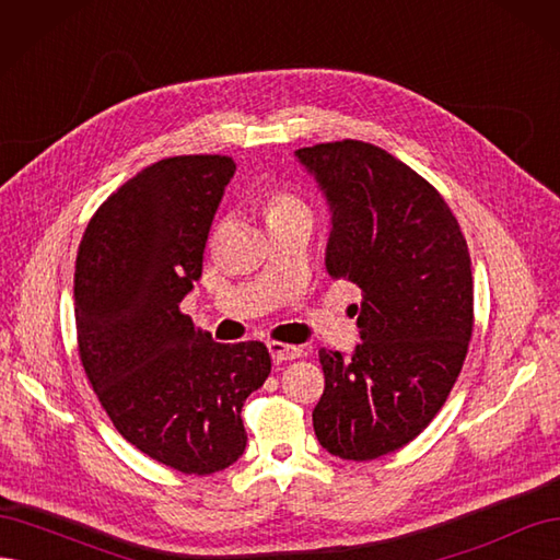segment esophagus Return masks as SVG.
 I'll list each match as a JSON object with an SVG mask.
<instances>
[{
  "label": "esophagus",
  "instance_id": "esophagus-1",
  "mask_svg": "<svg viewBox=\"0 0 560 560\" xmlns=\"http://www.w3.org/2000/svg\"><path fill=\"white\" fill-rule=\"evenodd\" d=\"M268 352H270V358H273L278 364L287 362V360L301 358V348L290 346V343H280V341H270L268 343Z\"/></svg>",
  "mask_w": 560,
  "mask_h": 560
}]
</instances>
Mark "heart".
Returning <instances> with one entry per match:
<instances>
[{
  "instance_id": "obj_1",
  "label": "heart",
  "mask_w": 560,
  "mask_h": 560,
  "mask_svg": "<svg viewBox=\"0 0 560 560\" xmlns=\"http://www.w3.org/2000/svg\"><path fill=\"white\" fill-rule=\"evenodd\" d=\"M264 208H266L268 222H276V219L290 217V214H296V212H308L306 202H303L296 194L284 191V189L268 191L266 198H264Z\"/></svg>"
}]
</instances>
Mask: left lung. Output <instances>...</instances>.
Masks as SVG:
<instances>
[{"instance_id": "1", "label": "left lung", "mask_w": 560, "mask_h": 560, "mask_svg": "<svg viewBox=\"0 0 560 560\" xmlns=\"http://www.w3.org/2000/svg\"><path fill=\"white\" fill-rule=\"evenodd\" d=\"M331 206L327 270L362 290L352 358L322 348L313 428L343 460H376L425 430L460 376L474 329L467 241L434 186L362 140L296 151Z\"/></svg>"}]
</instances>
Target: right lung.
I'll return each instance as SVG.
<instances>
[{
	"label": "right lung",
	"instance_id": "obj_1",
	"mask_svg": "<svg viewBox=\"0 0 560 560\" xmlns=\"http://www.w3.org/2000/svg\"><path fill=\"white\" fill-rule=\"evenodd\" d=\"M233 173L219 154L144 167L95 210L74 270L79 358L114 428L198 477L243 455V404L270 374L261 341L214 343L179 311Z\"/></svg>",
	"mask_w": 560,
	"mask_h": 560
}]
</instances>
